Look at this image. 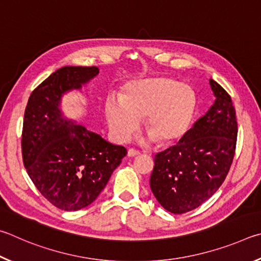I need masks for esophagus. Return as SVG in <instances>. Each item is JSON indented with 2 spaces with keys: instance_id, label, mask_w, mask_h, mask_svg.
Returning a JSON list of instances; mask_svg holds the SVG:
<instances>
[{
  "instance_id": "obj_1",
  "label": "esophagus",
  "mask_w": 261,
  "mask_h": 261,
  "mask_svg": "<svg viewBox=\"0 0 261 261\" xmlns=\"http://www.w3.org/2000/svg\"><path fill=\"white\" fill-rule=\"evenodd\" d=\"M140 151H138V150H134V149H129L127 151V156L128 157H138L140 156Z\"/></svg>"
}]
</instances>
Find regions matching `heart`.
Segmentation results:
<instances>
[{
    "instance_id": "1",
    "label": "heart",
    "mask_w": 261,
    "mask_h": 261,
    "mask_svg": "<svg viewBox=\"0 0 261 261\" xmlns=\"http://www.w3.org/2000/svg\"><path fill=\"white\" fill-rule=\"evenodd\" d=\"M196 110L195 90L168 76L130 81L120 97L109 95L104 100L105 120L117 142H125L143 119L150 141L161 145L180 142L190 129Z\"/></svg>"
}]
</instances>
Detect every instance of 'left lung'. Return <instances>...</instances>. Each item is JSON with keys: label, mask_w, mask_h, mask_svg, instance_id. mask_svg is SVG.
<instances>
[{"label": "left lung", "mask_w": 261, "mask_h": 261, "mask_svg": "<svg viewBox=\"0 0 261 261\" xmlns=\"http://www.w3.org/2000/svg\"><path fill=\"white\" fill-rule=\"evenodd\" d=\"M216 96L204 116L174 147L156 154L150 188L168 212L198 207L220 188L234 158L237 121L230 96L212 79Z\"/></svg>", "instance_id": "8db88e82"}]
</instances>
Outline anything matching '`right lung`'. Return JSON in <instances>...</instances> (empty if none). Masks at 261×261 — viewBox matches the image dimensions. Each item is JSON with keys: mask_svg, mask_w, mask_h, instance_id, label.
<instances>
[{"mask_svg": "<svg viewBox=\"0 0 261 261\" xmlns=\"http://www.w3.org/2000/svg\"><path fill=\"white\" fill-rule=\"evenodd\" d=\"M98 72L96 66L58 68L36 87L25 110L24 166L43 197L64 211L93 203L127 153L62 110L64 95L80 91Z\"/></svg>", "mask_w": 261, "mask_h": 261, "instance_id": "obj_1", "label": "right lung"}]
</instances>
